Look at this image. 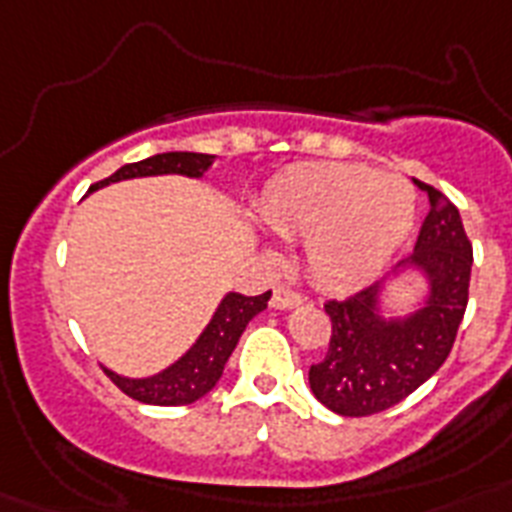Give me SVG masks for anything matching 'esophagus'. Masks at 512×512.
I'll return each mask as SVG.
<instances>
[{
    "instance_id": "1",
    "label": "esophagus",
    "mask_w": 512,
    "mask_h": 512,
    "mask_svg": "<svg viewBox=\"0 0 512 512\" xmlns=\"http://www.w3.org/2000/svg\"><path fill=\"white\" fill-rule=\"evenodd\" d=\"M300 303H303V295L295 292V289H289V287L273 289V297H271L273 308H295V305Z\"/></svg>"
}]
</instances>
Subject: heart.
<instances>
[{
	"label": "heart",
	"instance_id": "b5f03b06",
	"mask_svg": "<svg viewBox=\"0 0 512 512\" xmlns=\"http://www.w3.org/2000/svg\"><path fill=\"white\" fill-rule=\"evenodd\" d=\"M414 212V191L401 177L364 164H295L273 177L260 199L268 228L305 239V263L327 284H350L385 263Z\"/></svg>",
	"mask_w": 512,
	"mask_h": 512
}]
</instances>
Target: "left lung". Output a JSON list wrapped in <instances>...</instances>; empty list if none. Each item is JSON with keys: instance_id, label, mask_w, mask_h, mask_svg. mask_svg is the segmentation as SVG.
Instances as JSON below:
<instances>
[{"instance_id": "obj_1", "label": "left lung", "mask_w": 512, "mask_h": 512, "mask_svg": "<svg viewBox=\"0 0 512 512\" xmlns=\"http://www.w3.org/2000/svg\"><path fill=\"white\" fill-rule=\"evenodd\" d=\"M414 183L428 191L430 207L409 263L428 273V303L404 321H382L380 284L324 303L332 335L308 380L313 396L342 417L385 412L430 380L452 353L468 308L473 244L460 212L433 185Z\"/></svg>"}]
</instances>
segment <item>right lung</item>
<instances>
[{"mask_svg":"<svg viewBox=\"0 0 512 512\" xmlns=\"http://www.w3.org/2000/svg\"><path fill=\"white\" fill-rule=\"evenodd\" d=\"M215 162V156L209 154H191V151H170V154H156L148 156L143 162L124 164L106 180H100L90 188H100L106 183H116V180H127V177H146V175H188V177H201L209 170V164ZM271 292L263 295H239L231 292L225 295L220 303L217 313L209 321V327L201 332L188 353H185L177 364L170 369H164L156 377H146V380H127L119 374L108 372L116 388L127 393L130 398L140 401V404H154V406H183L199 401L201 396H207L209 390L215 388L223 366L228 356L236 348L241 332L247 329V324L255 319L257 313L268 308Z\"/></svg>","mask_w":512,"mask_h":512,"instance_id":"obj_1","label":"right lung"}]
</instances>
